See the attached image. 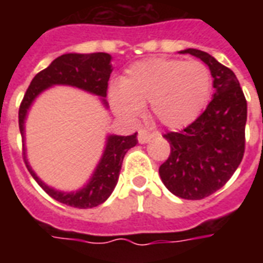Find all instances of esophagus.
<instances>
[{
	"mask_svg": "<svg viewBox=\"0 0 263 263\" xmlns=\"http://www.w3.org/2000/svg\"><path fill=\"white\" fill-rule=\"evenodd\" d=\"M153 138V134H150V132L144 131V129H140L139 132H138V140H139L140 144H144L147 143V142H150V139Z\"/></svg>",
	"mask_w": 263,
	"mask_h": 263,
	"instance_id": "esophagus-1",
	"label": "esophagus"
}]
</instances>
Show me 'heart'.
I'll return each instance as SVG.
<instances>
[{"label":"heart","instance_id":"heart-1","mask_svg":"<svg viewBox=\"0 0 263 263\" xmlns=\"http://www.w3.org/2000/svg\"><path fill=\"white\" fill-rule=\"evenodd\" d=\"M212 73L199 61L146 59L131 64L119 83L107 91L111 109L124 120H135L148 103L153 119L180 129L195 121L212 94Z\"/></svg>","mask_w":263,"mask_h":263}]
</instances>
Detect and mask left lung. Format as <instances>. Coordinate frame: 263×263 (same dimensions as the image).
Here are the masks:
<instances>
[{
    "label": "left lung",
    "mask_w": 263,
    "mask_h": 263,
    "mask_svg": "<svg viewBox=\"0 0 263 263\" xmlns=\"http://www.w3.org/2000/svg\"><path fill=\"white\" fill-rule=\"evenodd\" d=\"M202 60L213 78L212 102L187 128L169 132L171 156L160 166V177L173 195L198 200L220 190L240 165L245 154L247 102L229 68L198 49L180 50Z\"/></svg>",
    "instance_id": "left-lung-1"
}]
</instances>
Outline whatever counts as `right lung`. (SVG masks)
<instances>
[{
  "mask_svg": "<svg viewBox=\"0 0 263 263\" xmlns=\"http://www.w3.org/2000/svg\"><path fill=\"white\" fill-rule=\"evenodd\" d=\"M111 71V55L107 53H67L60 55L54 61H51L49 67L35 75L18 109V128L23 138L24 161L31 176L53 199L72 208H95L103 203L111 195L116 184L119 181L124 156L129 148L136 146L138 134L129 136L109 134L106 136L102 156L87 183L76 191H61L47 185L45 181L39 179L27 160L24 143L27 115L35 99L53 86H69L97 95L103 106L107 107L106 90Z\"/></svg>",
  "mask_w": 263,
  "mask_h": 263,
  "instance_id": "obj_1",
  "label": "right lung"
}]
</instances>
